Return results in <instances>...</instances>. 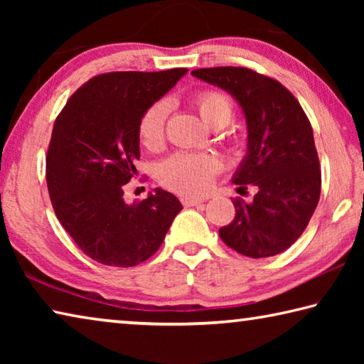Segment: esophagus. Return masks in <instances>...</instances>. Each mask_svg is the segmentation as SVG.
I'll list each match as a JSON object with an SVG mask.
<instances>
[{"mask_svg":"<svg viewBox=\"0 0 364 364\" xmlns=\"http://www.w3.org/2000/svg\"><path fill=\"white\" fill-rule=\"evenodd\" d=\"M202 199H196V197H183L181 199V204L184 207H196V205H200L202 204Z\"/></svg>","mask_w":364,"mask_h":364,"instance_id":"esophagus-1","label":"esophagus"}]
</instances>
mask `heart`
I'll use <instances>...</instances> for the list:
<instances>
[{
  "instance_id": "b5f03b06",
  "label": "heart",
  "mask_w": 364,
  "mask_h": 364,
  "mask_svg": "<svg viewBox=\"0 0 364 364\" xmlns=\"http://www.w3.org/2000/svg\"><path fill=\"white\" fill-rule=\"evenodd\" d=\"M208 127L223 128L234 117V104L230 96L218 90H200L191 97ZM170 114L167 101H156L141 115L138 136L141 144L149 151L164 146L165 127ZM218 170V159L207 152H176L165 159L157 168V180L165 189L184 197L202 196L212 186Z\"/></svg>"
}]
</instances>
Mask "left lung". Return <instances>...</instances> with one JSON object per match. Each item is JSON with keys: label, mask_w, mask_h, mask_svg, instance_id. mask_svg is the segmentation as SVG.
I'll return each mask as SVG.
<instances>
[{"label": "left lung", "mask_w": 364, "mask_h": 364, "mask_svg": "<svg viewBox=\"0 0 364 364\" xmlns=\"http://www.w3.org/2000/svg\"><path fill=\"white\" fill-rule=\"evenodd\" d=\"M236 97L249 128V149L234 175L237 191L254 186V202L232 200L236 217L220 228L228 247L250 258L281 254L305 231L321 194V168L311 123L278 80L247 67L191 72Z\"/></svg>", "instance_id": "obj_1"}]
</instances>
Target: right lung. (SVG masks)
Listing matches in <instances>:
<instances>
[{
	"label": "right lung",
	"instance_id": "add662e5",
	"mask_svg": "<svg viewBox=\"0 0 364 364\" xmlns=\"http://www.w3.org/2000/svg\"><path fill=\"white\" fill-rule=\"evenodd\" d=\"M186 69L107 72L73 93L54 122L46 183L56 217L83 254L107 267H134L162 245L183 205L164 189L123 200L136 176L138 123Z\"/></svg>",
	"mask_w": 364,
	"mask_h": 364
}]
</instances>
